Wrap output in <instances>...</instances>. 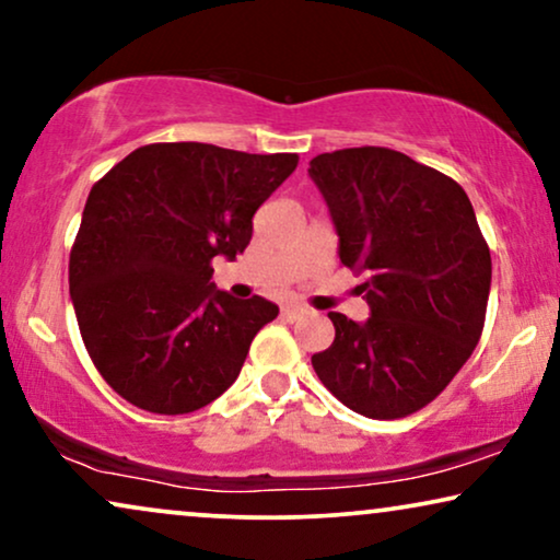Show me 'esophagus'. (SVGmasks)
I'll use <instances>...</instances> for the list:
<instances>
[{
  "label": "esophagus",
  "mask_w": 560,
  "mask_h": 560,
  "mask_svg": "<svg viewBox=\"0 0 560 560\" xmlns=\"http://www.w3.org/2000/svg\"><path fill=\"white\" fill-rule=\"evenodd\" d=\"M305 313V308L303 305H298V303H288V305H282V318L285 320H298Z\"/></svg>",
  "instance_id": "34e87169"
}]
</instances>
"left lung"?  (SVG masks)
<instances>
[{
    "mask_svg": "<svg viewBox=\"0 0 560 560\" xmlns=\"http://www.w3.org/2000/svg\"><path fill=\"white\" fill-rule=\"evenodd\" d=\"M308 175L339 234L341 265L370 318L328 313L336 339L311 357L318 380L359 416L395 420L435 400L485 328L492 257L456 180L387 148L313 158Z\"/></svg>",
    "mask_w": 560,
    "mask_h": 560,
    "instance_id": "left-lung-1",
    "label": "left lung"
}]
</instances>
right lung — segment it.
Segmentation results:
<instances>
[{
  "mask_svg": "<svg viewBox=\"0 0 560 560\" xmlns=\"http://www.w3.org/2000/svg\"><path fill=\"white\" fill-rule=\"evenodd\" d=\"M295 165V152L158 142L91 188L68 285L91 362L114 393L183 416L234 385L278 305L219 290L211 259L247 249L252 217Z\"/></svg>",
  "mask_w": 560,
  "mask_h": 560,
  "instance_id": "add662e5",
  "label": "right lung"
}]
</instances>
